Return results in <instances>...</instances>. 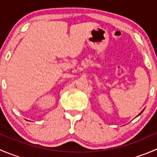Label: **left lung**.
I'll return each mask as SVG.
<instances>
[{
    "mask_svg": "<svg viewBox=\"0 0 157 157\" xmlns=\"http://www.w3.org/2000/svg\"><path fill=\"white\" fill-rule=\"evenodd\" d=\"M142 112H143V111H142V112H140V114H139V115H140V114H141V113H142Z\"/></svg>",
    "mask_w": 157,
    "mask_h": 157,
    "instance_id": "obj_1",
    "label": "left lung"
}]
</instances>
